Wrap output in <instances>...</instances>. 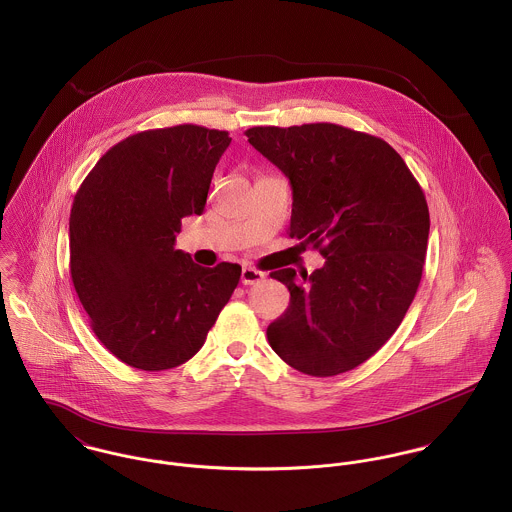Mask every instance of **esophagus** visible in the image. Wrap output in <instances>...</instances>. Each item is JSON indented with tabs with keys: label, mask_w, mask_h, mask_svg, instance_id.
Returning <instances> with one entry per match:
<instances>
[{
	"label": "esophagus",
	"mask_w": 512,
	"mask_h": 512,
	"mask_svg": "<svg viewBox=\"0 0 512 512\" xmlns=\"http://www.w3.org/2000/svg\"><path fill=\"white\" fill-rule=\"evenodd\" d=\"M263 279H265V275L253 267H243V271H241V283L243 284H255Z\"/></svg>",
	"instance_id": "34e87169"
}]
</instances>
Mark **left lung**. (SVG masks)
I'll list each match as a JSON object with an SVG mask.
<instances>
[{
    "label": "left lung",
    "mask_w": 512,
    "mask_h": 512,
    "mask_svg": "<svg viewBox=\"0 0 512 512\" xmlns=\"http://www.w3.org/2000/svg\"><path fill=\"white\" fill-rule=\"evenodd\" d=\"M249 143L290 182V237L320 249L322 269L286 284L290 304L267 328L300 373L355 369L397 332L422 279L430 214L424 192L383 139L336 123L251 127Z\"/></svg>",
    "instance_id": "8db88e82"
}]
</instances>
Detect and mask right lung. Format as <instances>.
Instances as JSON below:
<instances>
[{"mask_svg": "<svg viewBox=\"0 0 512 512\" xmlns=\"http://www.w3.org/2000/svg\"><path fill=\"white\" fill-rule=\"evenodd\" d=\"M228 131L174 125L135 133L92 169L70 210V275L98 340L143 371L182 365L204 345L241 277L174 249L200 216Z\"/></svg>", "mask_w": 512, "mask_h": 512, "instance_id": "add662e5", "label": "right lung"}]
</instances>
